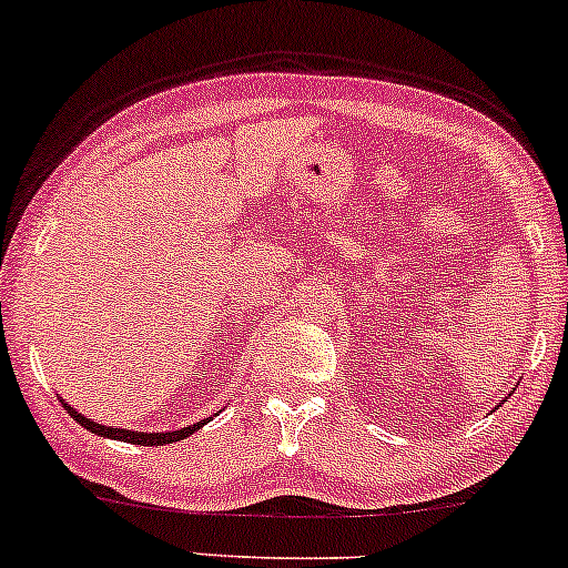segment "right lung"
Here are the masks:
<instances>
[{"label":"right lung","mask_w":568,"mask_h":568,"mask_svg":"<svg viewBox=\"0 0 568 568\" xmlns=\"http://www.w3.org/2000/svg\"><path fill=\"white\" fill-rule=\"evenodd\" d=\"M61 405H63V410H67L69 416L74 418V422H78L80 426H85V429L93 432V435L123 439V443H133V445H169V443H180V439L190 437V435H193V432H199L201 426L209 422V418H206V422H199V424H193V426H184V429H176V432H152V435H146V432H129V429H112V426H101V424L91 422V418L82 416V413L74 410L72 405L63 403V399H61Z\"/></svg>","instance_id":"1"}]
</instances>
